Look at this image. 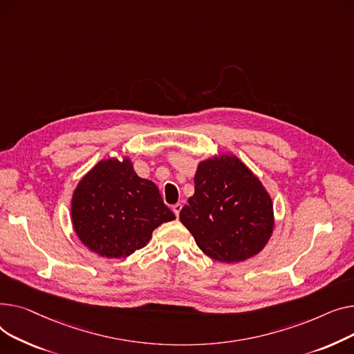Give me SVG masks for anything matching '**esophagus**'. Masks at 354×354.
<instances>
[{"label":"esophagus","instance_id":"34e87169","mask_svg":"<svg viewBox=\"0 0 354 354\" xmlns=\"http://www.w3.org/2000/svg\"><path fill=\"white\" fill-rule=\"evenodd\" d=\"M181 204L180 203H177V204H174L173 205V212H174V214H176V217H178V214H180V212H181Z\"/></svg>","mask_w":354,"mask_h":354}]
</instances>
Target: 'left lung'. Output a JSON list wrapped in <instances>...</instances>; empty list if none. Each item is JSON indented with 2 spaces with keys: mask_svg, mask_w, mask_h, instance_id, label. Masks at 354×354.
<instances>
[{
  "mask_svg": "<svg viewBox=\"0 0 354 354\" xmlns=\"http://www.w3.org/2000/svg\"><path fill=\"white\" fill-rule=\"evenodd\" d=\"M194 196L180 220L213 260L237 263L260 253L273 233V203L259 178L234 156L201 161Z\"/></svg>",
  "mask_w": 354,
  "mask_h": 354,
  "instance_id": "left-lung-1",
  "label": "left lung"
}]
</instances>
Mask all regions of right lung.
Wrapping results in <instances>:
<instances>
[{
  "instance_id": "obj_1",
  "label": "right lung",
  "mask_w": 354,
  "mask_h": 354,
  "mask_svg": "<svg viewBox=\"0 0 354 354\" xmlns=\"http://www.w3.org/2000/svg\"><path fill=\"white\" fill-rule=\"evenodd\" d=\"M71 214L80 240L109 259L130 256L149 243L154 228L176 218L157 185L138 177L129 158L100 161L78 183Z\"/></svg>"
}]
</instances>
